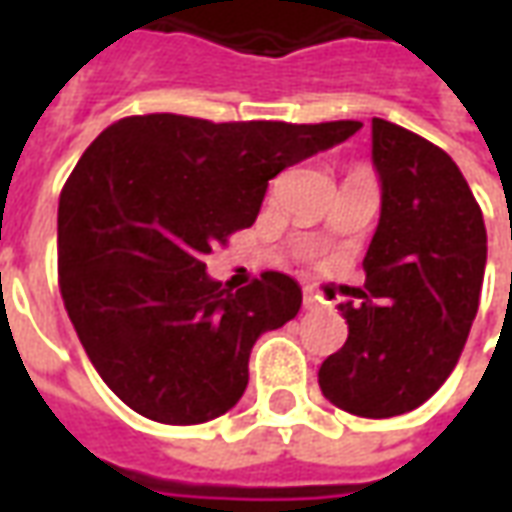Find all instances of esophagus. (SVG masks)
<instances>
[{
  "instance_id": "34e87169",
  "label": "esophagus",
  "mask_w": 512,
  "mask_h": 512,
  "mask_svg": "<svg viewBox=\"0 0 512 512\" xmlns=\"http://www.w3.org/2000/svg\"><path fill=\"white\" fill-rule=\"evenodd\" d=\"M321 304H323V299H321V293H318V290L304 288V307H307V310H318Z\"/></svg>"
}]
</instances>
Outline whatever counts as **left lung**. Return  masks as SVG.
I'll list each match as a JSON object with an SVG mask.
<instances>
[{"instance_id": "obj_1", "label": "left lung", "mask_w": 512, "mask_h": 512, "mask_svg": "<svg viewBox=\"0 0 512 512\" xmlns=\"http://www.w3.org/2000/svg\"><path fill=\"white\" fill-rule=\"evenodd\" d=\"M381 216L362 268V304H345L348 340L318 370L323 397L386 419L422 406L458 365L483 288V211L441 147L373 117Z\"/></svg>"}]
</instances>
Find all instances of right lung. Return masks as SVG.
I'll use <instances>...</instances> for the list:
<instances>
[{
	"mask_svg": "<svg viewBox=\"0 0 512 512\" xmlns=\"http://www.w3.org/2000/svg\"><path fill=\"white\" fill-rule=\"evenodd\" d=\"M362 128L117 120L60 194V293L90 362L136 414L197 425L241 400L257 337L301 307L299 282L266 271L222 290L205 255L255 222L268 180Z\"/></svg>",
	"mask_w": 512,
	"mask_h": 512,
	"instance_id": "right-lung-1",
	"label": "right lung"
}]
</instances>
